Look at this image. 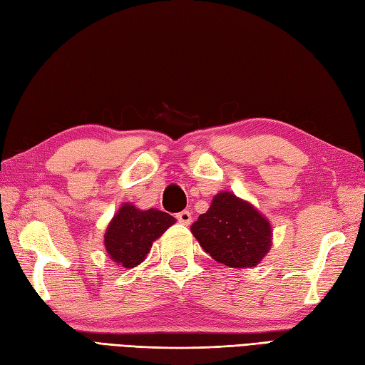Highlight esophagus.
Segmentation results:
<instances>
[{"instance_id":"1","label":"esophagus","mask_w":365,"mask_h":365,"mask_svg":"<svg viewBox=\"0 0 365 365\" xmlns=\"http://www.w3.org/2000/svg\"><path fill=\"white\" fill-rule=\"evenodd\" d=\"M191 212H188V210H183V212H180V213H177V220H178V223H182V225H190L191 223Z\"/></svg>"}]
</instances>
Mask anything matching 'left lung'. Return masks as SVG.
<instances>
[{"label":"left lung","mask_w":365,"mask_h":365,"mask_svg":"<svg viewBox=\"0 0 365 365\" xmlns=\"http://www.w3.org/2000/svg\"><path fill=\"white\" fill-rule=\"evenodd\" d=\"M199 245L227 267H255L272 247V226L256 207L231 191L213 196L209 210L191 225Z\"/></svg>","instance_id":"1"}]
</instances>
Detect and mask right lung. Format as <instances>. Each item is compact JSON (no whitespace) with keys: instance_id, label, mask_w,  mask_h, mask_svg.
Returning a JSON list of instances; mask_svg holds the SVG:
<instances>
[{"instance_id":"right-lung-1","label":"right lung","mask_w":365,"mask_h":365,"mask_svg":"<svg viewBox=\"0 0 365 365\" xmlns=\"http://www.w3.org/2000/svg\"><path fill=\"white\" fill-rule=\"evenodd\" d=\"M174 223L175 218L166 212L121 204L104 234L106 252L117 266L133 269L145 259L153 242Z\"/></svg>"}]
</instances>
